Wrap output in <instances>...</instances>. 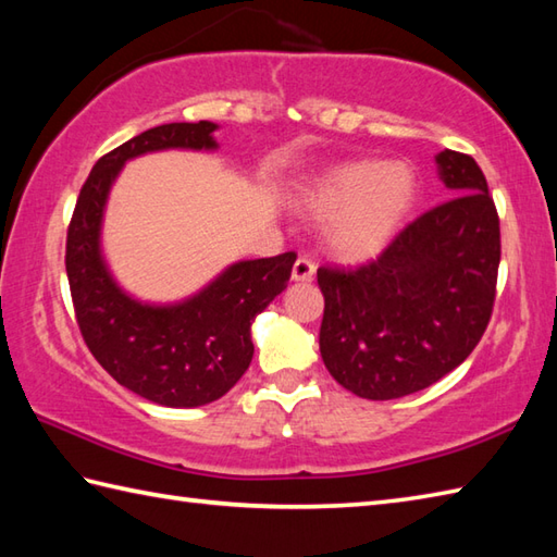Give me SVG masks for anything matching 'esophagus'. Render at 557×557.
Segmentation results:
<instances>
[{
	"mask_svg": "<svg viewBox=\"0 0 557 557\" xmlns=\"http://www.w3.org/2000/svg\"><path fill=\"white\" fill-rule=\"evenodd\" d=\"M315 275V263L309 258H299L292 268V280L294 282H309Z\"/></svg>",
	"mask_w": 557,
	"mask_h": 557,
	"instance_id": "34e87169",
	"label": "esophagus"
}]
</instances>
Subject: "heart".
Here are the masks:
<instances>
[{
    "label": "heart",
    "instance_id": "heart-1",
    "mask_svg": "<svg viewBox=\"0 0 557 557\" xmlns=\"http://www.w3.org/2000/svg\"><path fill=\"white\" fill-rule=\"evenodd\" d=\"M417 203V174L397 160H351L318 174L297 194L313 220H327L325 242L345 260L381 256Z\"/></svg>",
    "mask_w": 557,
    "mask_h": 557
}]
</instances>
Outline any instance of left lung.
Here are the masks:
<instances>
[{"label": "left lung", "mask_w": 557, "mask_h": 557, "mask_svg": "<svg viewBox=\"0 0 557 557\" xmlns=\"http://www.w3.org/2000/svg\"><path fill=\"white\" fill-rule=\"evenodd\" d=\"M435 164L453 198L407 224L373 263L318 268L323 363L363 399H397L441 381L491 321L498 210L474 158L443 150Z\"/></svg>", "instance_id": "left-lung-1"}]
</instances>
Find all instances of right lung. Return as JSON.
I'll list each match as a JSON object with an SVG mask.
<instances>
[{"instance_id": "right-lung-1", "label": "right lung", "mask_w": 557, "mask_h": 557, "mask_svg": "<svg viewBox=\"0 0 557 557\" xmlns=\"http://www.w3.org/2000/svg\"><path fill=\"white\" fill-rule=\"evenodd\" d=\"M218 124H162L102 156L83 184L66 234V275L92 357L116 383L172 409L203 407L236 385L253 359L251 325L287 289L297 253L239 260L194 297L144 304L104 263L100 232L110 188L138 156L170 148L215 150Z\"/></svg>"}]
</instances>
